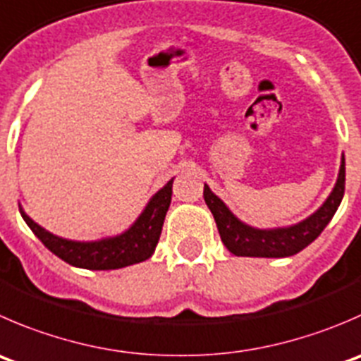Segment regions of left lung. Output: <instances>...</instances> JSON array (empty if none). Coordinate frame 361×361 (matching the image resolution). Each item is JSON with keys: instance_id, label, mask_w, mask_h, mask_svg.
<instances>
[{"instance_id": "left-lung-1", "label": "left lung", "mask_w": 361, "mask_h": 361, "mask_svg": "<svg viewBox=\"0 0 361 361\" xmlns=\"http://www.w3.org/2000/svg\"><path fill=\"white\" fill-rule=\"evenodd\" d=\"M345 188V162L342 157L341 171L334 192L323 206L314 215L296 226L284 229H254L245 226L227 209V206L204 185V201L209 212L213 213L216 227H219L222 243L234 255L243 257H289L312 243L324 231L331 216L337 212Z\"/></svg>"}]
</instances>
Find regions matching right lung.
I'll list each match as a JSON object with an SVG mask.
<instances>
[{
    "mask_svg": "<svg viewBox=\"0 0 361 361\" xmlns=\"http://www.w3.org/2000/svg\"><path fill=\"white\" fill-rule=\"evenodd\" d=\"M171 195H173V180L153 195L142 215L127 233L107 240L87 241V243L54 236L35 224L24 212H20V215L30 229L37 234L38 240L52 254L68 264L86 269H118L152 257L162 233Z\"/></svg>",
    "mask_w": 361,
    "mask_h": 361,
    "instance_id": "right-lung-1",
    "label": "right lung"
}]
</instances>
